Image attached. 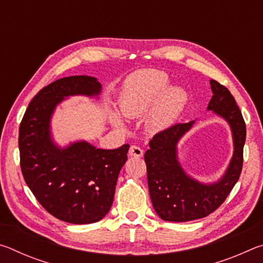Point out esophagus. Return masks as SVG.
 <instances>
[{"label": "esophagus", "mask_w": 263, "mask_h": 263, "mask_svg": "<svg viewBox=\"0 0 263 263\" xmlns=\"http://www.w3.org/2000/svg\"><path fill=\"white\" fill-rule=\"evenodd\" d=\"M128 155L135 158H141L142 155H144V149L137 145H132L130 149H128Z\"/></svg>", "instance_id": "obj_1"}]
</instances>
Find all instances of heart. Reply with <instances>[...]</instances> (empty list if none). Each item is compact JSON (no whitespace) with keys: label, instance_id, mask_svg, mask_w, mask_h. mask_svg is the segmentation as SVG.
<instances>
[{"label":"heart","instance_id":"obj_1","mask_svg":"<svg viewBox=\"0 0 263 263\" xmlns=\"http://www.w3.org/2000/svg\"><path fill=\"white\" fill-rule=\"evenodd\" d=\"M169 77L157 69H146L133 74L128 80L119 100L121 112L128 118H139L159 102L145 121L146 128L151 132H159L172 126L179 118L188 101L183 89L168 88ZM114 123L122 126L118 116H114Z\"/></svg>","mask_w":263,"mask_h":263}]
</instances>
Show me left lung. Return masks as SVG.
Returning <instances> with one entry per match:
<instances>
[{
	"label": "left lung",
	"instance_id": "8db88e82",
	"mask_svg": "<svg viewBox=\"0 0 263 263\" xmlns=\"http://www.w3.org/2000/svg\"><path fill=\"white\" fill-rule=\"evenodd\" d=\"M213 96L208 105L229 122L232 128L234 153L222 179L213 184H202L186 176L176 159V144L193 126L176 123L158 132L145 153L149 196L155 212L167 221H189L210 215L219 208L237 183L242 171L246 124L234 97L225 86L211 80Z\"/></svg>",
	"mask_w": 263,
	"mask_h": 263
}]
</instances>
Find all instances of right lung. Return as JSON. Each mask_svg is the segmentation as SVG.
Segmentation results:
<instances>
[{"mask_svg": "<svg viewBox=\"0 0 263 263\" xmlns=\"http://www.w3.org/2000/svg\"><path fill=\"white\" fill-rule=\"evenodd\" d=\"M100 91L101 83L92 77L57 80L31 100L20 125L21 169L26 184L48 213L72 224L96 222L109 212L130 145L100 149L81 141L60 149L51 141L50 118L64 97Z\"/></svg>", "mask_w": 263, "mask_h": 263, "instance_id": "add662e5", "label": "right lung"}]
</instances>
